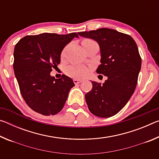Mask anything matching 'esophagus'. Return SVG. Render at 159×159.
Instances as JSON below:
<instances>
[{
  "label": "esophagus",
  "mask_w": 159,
  "mask_h": 159,
  "mask_svg": "<svg viewBox=\"0 0 159 159\" xmlns=\"http://www.w3.org/2000/svg\"><path fill=\"white\" fill-rule=\"evenodd\" d=\"M82 82L81 80H77V79H74V83H75V85H78L79 84V83H80Z\"/></svg>",
  "instance_id": "obj_1"
}]
</instances>
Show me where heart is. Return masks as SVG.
Segmentation results:
<instances>
[{
    "label": "heart",
    "instance_id": "obj_1",
    "mask_svg": "<svg viewBox=\"0 0 159 159\" xmlns=\"http://www.w3.org/2000/svg\"><path fill=\"white\" fill-rule=\"evenodd\" d=\"M94 42L90 39H85L82 41V45H84L88 43ZM65 55V51L61 52V57H64ZM89 72V69L88 67L82 65H72L69 66L66 69V74L67 76L73 78L75 79H81L86 76Z\"/></svg>",
    "mask_w": 159,
    "mask_h": 159
}]
</instances>
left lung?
Masks as SVG:
<instances>
[{
    "instance_id": "obj_1",
    "label": "left lung",
    "mask_w": 159,
    "mask_h": 159,
    "mask_svg": "<svg viewBox=\"0 0 159 159\" xmlns=\"http://www.w3.org/2000/svg\"><path fill=\"white\" fill-rule=\"evenodd\" d=\"M98 43L101 64L97 73L107 76L103 84L92 81L93 88L85 96L90 111L108 118L119 112L130 99L138 83L142 60L130 36L111 29L79 32Z\"/></svg>"
}]
</instances>
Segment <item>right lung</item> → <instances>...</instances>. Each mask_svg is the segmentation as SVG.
<instances>
[{
  "instance_id": "obj_1",
  "label": "right lung",
  "mask_w": 159,
  "mask_h": 159,
  "mask_svg": "<svg viewBox=\"0 0 159 159\" xmlns=\"http://www.w3.org/2000/svg\"><path fill=\"white\" fill-rule=\"evenodd\" d=\"M76 33L66 35L44 33L26 36L15 45L13 68L21 96L34 111L44 116L55 115L64 107L71 88V78L50 76L52 68L60 63L64 48Z\"/></svg>"
}]
</instances>
